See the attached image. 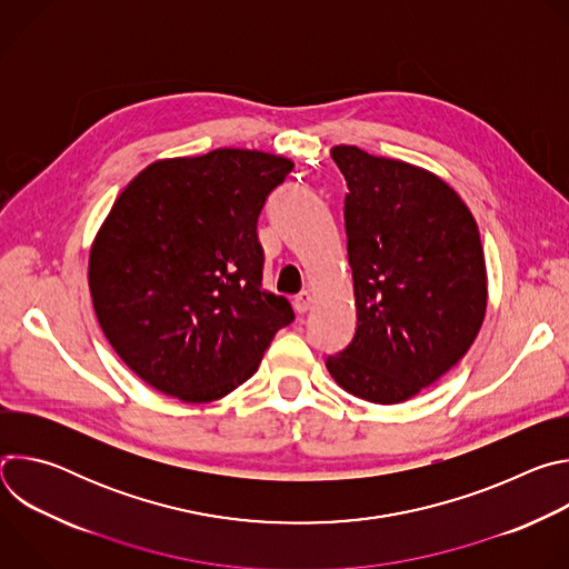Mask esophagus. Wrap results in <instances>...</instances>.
Instances as JSON below:
<instances>
[{
	"instance_id": "1",
	"label": "esophagus",
	"mask_w": 569,
	"mask_h": 569,
	"mask_svg": "<svg viewBox=\"0 0 569 569\" xmlns=\"http://www.w3.org/2000/svg\"><path fill=\"white\" fill-rule=\"evenodd\" d=\"M310 306H312V292L310 290H301L297 297H295V308H297V312H308L310 310Z\"/></svg>"
}]
</instances>
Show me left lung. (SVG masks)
<instances>
[{
    "instance_id": "1",
    "label": "left lung",
    "mask_w": 569,
    "mask_h": 569,
    "mask_svg": "<svg viewBox=\"0 0 569 569\" xmlns=\"http://www.w3.org/2000/svg\"><path fill=\"white\" fill-rule=\"evenodd\" d=\"M331 157L349 187L358 327L327 369L358 398L402 402L450 371L481 329L489 290L479 229L457 191L421 167L358 146Z\"/></svg>"
}]
</instances>
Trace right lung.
Returning <instances> with one entry per match:
<instances>
[{"mask_svg":"<svg viewBox=\"0 0 569 569\" xmlns=\"http://www.w3.org/2000/svg\"><path fill=\"white\" fill-rule=\"evenodd\" d=\"M292 161L218 148L159 159L117 198L90 252V292L117 356L150 387L209 402L246 382L295 319L261 288L257 222Z\"/></svg>","mask_w":569,"mask_h":569,"instance_id":"obj_1","label":"right lung"}]
</instances>
